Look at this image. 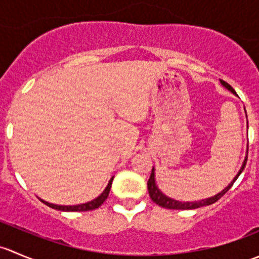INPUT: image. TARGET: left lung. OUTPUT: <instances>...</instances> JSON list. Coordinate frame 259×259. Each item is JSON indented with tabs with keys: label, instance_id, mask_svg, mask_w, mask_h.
I'll list each match as a JSON object with an SVG mask.
<instances>
[{
	"label": "left lung",
	"instance_id": "obj_1",
	"mask_svg": "<svg viewBox=\"0 0 259 259\" xmlns=\"http://www.w3.org/2000/svg\"><path fill=\"white\" fill-rule=\"evenodd\" d=\"M222 85L226 86L228 90H231L232 93L236 94L237 93L234 91V89L232 88L231 85H229L228 82H226V81L221 80ZM247 159L248 156H245L244 161H243V165L241 168V170H239V173L237 174L236 178L233 179V182L231 183V184L228 185V187L226 188V189L222 190L221 193H218L217 195H214V197L211 198H208V199H203V200H199V202H179V200H174V199H170V198H168L166 195H164L163 193L160 192V190L158 189V187H156L155 184V178H154V169H151V174H150V178L148 180V190H149V195H150L151 200H153L154 203H156L158 205H160V207L163 208H168V209H197V208H200V207H205V205H210L213 204V203H215L217 200L221 199L222 197H223L224 194H226L227 192H228L229 189H231L232 185L234 184V182H236L237 178H238L239 176H241V173L243 171V169H244L245 164H247Z\"/></svg>",
	"mask_w": 259,
	"mask_h": 259
}]
</instances>
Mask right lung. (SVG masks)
Returning <instances> with one entry per match:
<instances>
[{
    "label": "right lung",
    "mask_w": 259,
    "mask_h": 259,
    "mask_svg": "<svg viewBox=\"0 0 259 259\" xmlns=\"http://www.w3.org/2000/svg\"><path fill=\"white\" fill-rule=\"evenodd\" d=\"M113 179H110V182H109L108 187H106V189L104 190L103 193H101L100 195H99L96 199L91 200V202L89 203H85V204H79V205H55V204H51V203H48L45 202V200H42V203H45L46 205H49L50 208H54V209H57V210H64V211H88V210H94L96 209V208L100 207L101 204H103L104 202L106 200V198L109 197V193H110V188H111V184H113Z\"/></svg>",
    "instance_id": "right-lung-1"
}]
</instances>
